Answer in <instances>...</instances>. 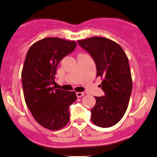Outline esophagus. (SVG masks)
I'll list each match as a JSON object with an SVG mask.
<instances>
[{
  "mask_svg": "<svg viewBox=\"0 0 157 157\" xmlns=\"http://www.w3.org/2000/svg\"><path fill=\"white\" fill-rule=\"evenodd\" d=\"M84 94L85 93H84L83 92H77V96L78 97V98H80V97L83 96Z\"/></svg>",
  "mask_w": 157,
  "mask_h": 157,
  "instance_id": "1",
  "label": "esophagus"
}]
</instances>
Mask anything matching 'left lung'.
<instances>
[{"instance_id":"obj_1","label":"left lung","mask_w":157,"mask_h":157,"mask_svg":"<svg viewBox=\"0 0 157 157\" xmlns=\"http://www.w3.org/2000/svg\"><path fill=\"white\" fill-rule=\"evenodd\" d=\"M77 43L95 61L97 77L103 78L100 86L105 96L95 97L92 122L102 128L114 126L124 116L132 90L128 58L117 43L105 37H93Z\"/></svg>"}]
</instances>
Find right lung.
<instances>
[{"instance_id": "1", "label": "right lung", "mask_w": 157, "mask_h": 157, "mask_svg": "<svg viewBox=\"0 0 157 157\" xmlns=\"http://www.w3.org/2000/svg\"><path fill=\"white\" fill-rule=\"evenodd\" d=\"M77 47L75 41L47 37L29 48L22 71L25 101L40 126L59 130L68 123L69 106L77 100L74 92L54 89L57 66Z\"/></svg>"}]
</instances>
